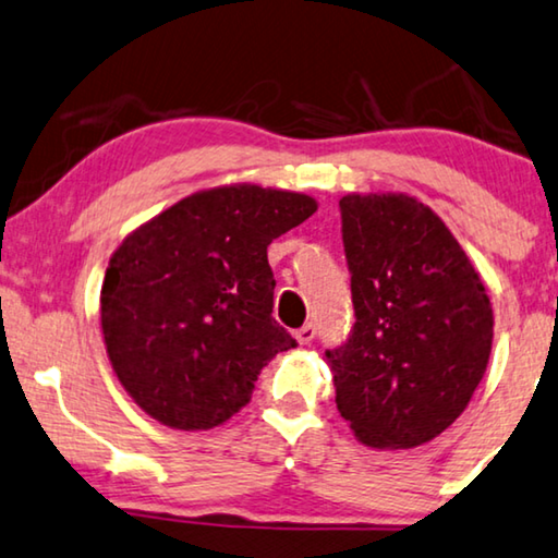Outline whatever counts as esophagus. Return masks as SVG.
I'll list each match as a JSON object with an SVG mask.
<instances>
[{
	"label": "esophagus",
	"mask_w": 558,
	"mask_h": 558,
	"mask_svg": "<svg viewBox=\"0 0 558 558\" xmlns=\"http://www.w3.org/2000/svg\"><path fill=\"white\" fill-rule=\"evenodd\" d=\"M293 336H295L298 343H301V345H307V343H311V340L315 338V326H311V323H307V326L298 328V330L293 332Z\"/></svg>",
	"instance_id": "obj_1"
}]
</instances>
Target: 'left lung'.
<instances>
[{
	"label": "left lung",
	"instance_id": "8db88e82",
	"mask_svg": "<svg viewBox=\"0 0 558 558\" xmlns=\"http://www.w3.org/2000/svg\"><path fill=\"white\" fill-rule=\"evenodd\" d=\"M340 220L355 323L326 351L338 411L371 448L428 444L486 373L494 311L484 280L411 195H345Z\"/></svg>",
	"mask_w": 558,
	"mask_h": 558
}]
</instances>
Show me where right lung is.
<instances>
[{"instance_id":"right-lung-1","label":"right lung","mask_w":558,"mask_h":558,"mask_svg":"<svg viewBox=\"0 0 558 558\" xmlns=\"http://www.w3.org/2000/svg\"><path fill=\"white\" fill-rule=\"evenodd\" d=\"M315 210L311 195L222 185L122 240L99 318L112 368L147 415L178 430L220 426L251 401L263 365L298 345L272 318L268 245Z\"/></svg>"}]
</instances>
